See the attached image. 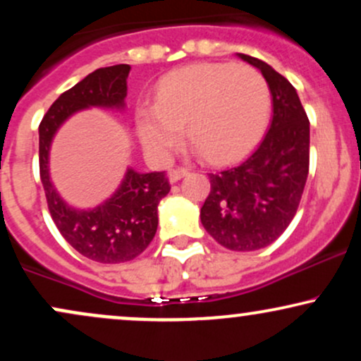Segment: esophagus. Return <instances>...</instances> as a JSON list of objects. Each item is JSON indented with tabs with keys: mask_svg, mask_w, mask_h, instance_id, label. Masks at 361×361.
Wrapping results in <instances>:
<instances>
[{
	"mask_svg": "<svg viewBox=\"0 0 361 361\" xmlns=\"http://www.w3.org/2000/svg\"><path fill=\"white\" fill-rule=\"evenodd\" d=\"M186 175H188V169H186V168H175V169H169V173H168L169 183H176L178 180H181V178H185Z\"/></svg>",
	"mask_w": 361,
	"mask_h": 361,
	"instance_id": "esophagus-1",
	"label": "esophagus"
}]
</instances>
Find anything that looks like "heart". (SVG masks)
<instances>
[{"label":"heart","mask_w":361,"mask_h":361,"mask_svg":"<svg viewBox=\"0 0 361 361\" xmlns=\"http://www.w3.org/2000/svg\"><path fill=\"white\" fill-rule=\"evenodd\" d=\"M271 115V91L258 69L231 62H205L169 73L156 103L137 110L142 144L166 161L188 137L210 163L243 156L263 137Z\"/></svg>","instance_id":"heart-1"}]
</instances>
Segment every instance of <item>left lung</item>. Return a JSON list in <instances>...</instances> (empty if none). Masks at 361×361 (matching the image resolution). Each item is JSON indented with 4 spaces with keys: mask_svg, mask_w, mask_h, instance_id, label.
<instances>
[{
    "mask_svg": "<svg viewBox=\"0 0 361 361\" xmlns=\"http://www.w3.org/2000/svg\"><path fill=\"white\" fill-rule=\"evenodd\" d=\"M238 56L258 68L270 86L271 123L250 157L210 173L200 221L227 250L256 251L276 241L299 209L309 175V118L287 78L256 57Z\"/></svg>",
    "mask_w": 361,
    "mask_h": 361,
    "instance_id": "left-lung-1",
    "label": "left lung"
}]
</instances>
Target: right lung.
I'll return each instance as SVG.
<instances>
[{
    "label": "right lung",
    "mask_w": 361,
    "mask_h": 361,
    "mask_svg": "<svg viewBox=\"0 0 361 361\" xmlns=\"http://www.w3.org/2000/svg\"><path fill=\"white\" fill-rule=\"evenodd\" d=\"M128 71V64H117L88 74L52 103L39 127L40 180L52 221L80 255L105 264L134 259L152 241L157 229V205L171 190L166 175L127 168L122 183L110 198L94 209L81 210L66 204L54 186L49 154L54 135L71 115L91 106L126 109Z\"/></svg>",
    "instance_id": "1"
}]
</instances>
